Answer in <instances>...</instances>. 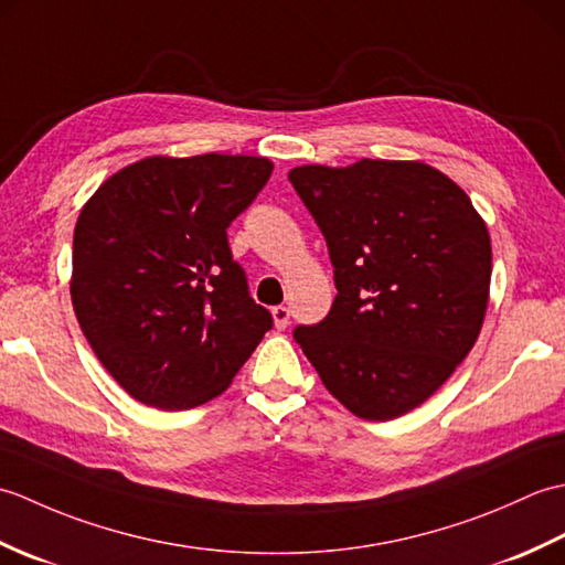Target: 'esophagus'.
I'll return each mask as SVG.
<instances>
[{"label":"esophagus","instance_id":"obj_1","mask_svg":"<svg viewBox=\"0 0 565 565\" xmlns=\"http://www.w3.org/2000/svg\"><path fill=\"white\" fill-rule=\"evenodd\" d=\"M271 318H274V328L276 330H286V328H289L291 310L286 308V306H276V308H271Z\"/></svg>","mask_w":565,"mask_h":565}]
</instances>
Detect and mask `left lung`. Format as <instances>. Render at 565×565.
<instances>
[{
    "mask_svg": "<svg viewBox=\"0 0 565 565\" xmlns=\"http://www.w3.org/2000/svg\"><path fill=\"white\" fill-rule=\"evenodd\" d=\"M289 179L328 239L338 286L328 318L296 328V342L356 417L415 411L481 334L493 271L486 221L419 160L301 164Z\"/></svg>",
    "mask_w": 565,
    "mask_h": 565,
    "instance_id": "left-lung-1",
    "label": "left lung"
}]
</instances>
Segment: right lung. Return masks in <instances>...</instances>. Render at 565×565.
Listing matches in <instances>:
<instances>
[{
	"mask_svg": "<svg viewBox=\"0 0 565 565\" xmlns=\"http://www.w3.org/2000/svg\"><path fill=\"white\" fill-rule=\"evenodd\" d=\"M271 170L255 154H152L121 167L82 206L72 308L130 398L158 411L209 403L271 328L225 233Z\"/></svg>",
	"mask_w": 565,
	"mask_h": 565,
	"instance_id": "1",
	"label": "right lung"
}]
</instances>
